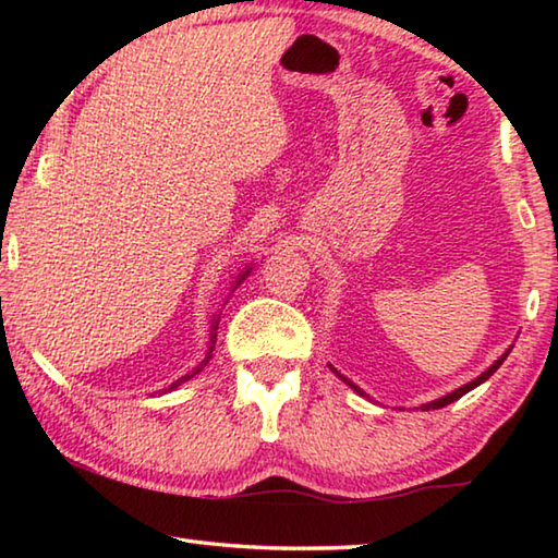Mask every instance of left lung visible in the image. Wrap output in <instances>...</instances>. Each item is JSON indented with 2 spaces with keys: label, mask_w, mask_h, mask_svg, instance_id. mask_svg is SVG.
<instances>
[{
  "label": "left lung",
  "mask_w": 558,
  "mask_h": 558,
  "mask_svg": "<svg viewBox=\"0 0 558 558\" xmlns=\"http://www.w3.org/2000/svg\"><path fill=\"white\" fill-rule=\"evenodd\" d=\"M509 352H512V347H509L507 349V352L502 354V356H499L497 359V362L493 364V366H487V369L483 372V374H480L477 376V379H472V381H468V384H462L460 386V389H456V391H450V393H446V396H440V399H436V401H428V403H423L421 405V411H436V409H442V405H448V403H452V401H458L460 399V396H465L468 391H472V389H475V386H480V384H485L487 379H489V376H493L497 369H499V366H502V362H505V359H507V354ZM329 369H332L337 376H339V379H342L347 386H349V389H354L359 396H366L362 389H359V386L356 384H352V381H349L347 379V376H342V374H339L337 369H335V366L332 364H329Z\"/></svg>",
  "instance_id": "8db88e82"
}]
</instances>
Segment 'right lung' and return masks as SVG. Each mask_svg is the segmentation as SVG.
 I'll list each match as a JSON object with an SVG mask.
<instances>
[{"mask_svg":"<svg viewBox=\"0 0 558 558\" xmlns=\"http://www.w3.org/2000/svg\"><path fill=\"white\" fill-rule=\"evenodd\" d=\"M251 270H253V268L248 266V268H245V270L241 272V276H239V278H235V282H233V290H235V288H239V286H241V282H243L245 278H248V272H251ZM219 319H221V315H214V319H211V332H209V352H206V356H204V362H202L199 366H194V372H189V374H184V376H182V379H177V381H172V384H169V386H167V389H162V393H169V391H174V389H177V386H182V384H186L189 379H194V376H196V374H199V372L204 369V366H206V364H209V359L214 356L211 352H214V344H216V329H219Z\"/></svg>","mask_w":558,"mask_h":558,"instance_id":"right-lung-1","label":"right lung"}]
</instances>
